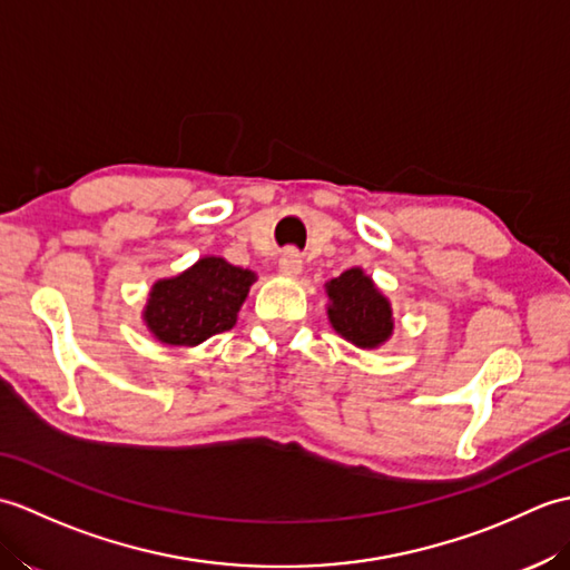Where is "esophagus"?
<instances>
[{"mask_svg":"<svg viewBox=\"0 0 570 570\" xmlns=\"http://www.w3.org/2000/svg\"><path fill=\"white\" fill-rule=\"evenodd\" d=\"M304 269V259H301V254L296 249H284L282 257H278V272L286 274V276H296Z\"/></svg>","mask_w":570,"mask_h":570,"instance_id":"34e87169","label":"esophagus"}]
</instances>
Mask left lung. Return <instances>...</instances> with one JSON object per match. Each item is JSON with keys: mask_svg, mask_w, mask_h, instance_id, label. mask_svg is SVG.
I'll list each match as a JSON object with an SVG mask.
<instances>
[{"mask_svg": "<svg viewBox=\"0 0 570 570\" xmlns=\"http://www.w3.org/2000/svg\"><path fill=\"white\" fill-rule=\"evenodd\" d=\"M325 294L331 325L347 343L372 350L390 341L394 331L390 301L360 266L331 278Z\"/></svg>", "mask_w": 570, "mask_h": 570, "instance_id": "left-lung-1", "label": "left lung"}]
</instances>
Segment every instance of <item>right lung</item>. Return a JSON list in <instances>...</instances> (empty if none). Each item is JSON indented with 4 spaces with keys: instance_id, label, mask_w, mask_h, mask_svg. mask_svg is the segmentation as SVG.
<instances>
[{
    "instance_id": "obj_1",
    "label": "right lung",
    "mask_w": 570,
    "mask_h": 570,
    "mask_svg": "<svg viewBox=\"0 0 570 570\" xmlns=\"http://www.w3.org/2000/svg\"><path fill=\"white\" fill-rule=\"evenodd\" d=\"M254 278V272L223 257H203L184 274L151 286L144 323L164 345H200L233 328Z\"/></svg>"
}]
</instances>
